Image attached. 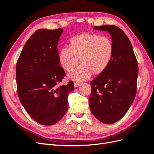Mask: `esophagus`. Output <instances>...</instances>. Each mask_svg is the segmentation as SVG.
Instances as JSON below:
<instances>
[{"label": "esophagus", "instance_id": "34e87169", "mask_svg": "<svg viewBox=\"0 0 154 154\" xmlns=\"http://www.w3.org/2000/svg\"><path fill=\"white\" fill-rule=\"evenodd\" d=\"M80 82H74V87H78L79 85H80Z\"/></svg>", "mask_w": 154, "mask_h": 154}]
</instances>
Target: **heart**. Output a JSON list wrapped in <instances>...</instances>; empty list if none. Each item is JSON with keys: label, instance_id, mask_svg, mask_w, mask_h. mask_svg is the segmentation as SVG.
<instances>
[{"label": "heart", "instance_id": "heart-1", "mask_svg": "<svg viewBox=\"0 0 154 154\" xmlns=\"http://www.w3.org/2000/svg\"><path fill=\"white\" fill-rule=\"evenodd\" d=\"M114 44L109 37L84 32L72 36L69 48L61 49L58 59L62 67L67 72L81 65L76 71L69 74L75 81L85 80L92 74L98 76L108 68L114 55Z\"/></svg>", "mask_w": 154, "mask_h": 154}]
</instances>
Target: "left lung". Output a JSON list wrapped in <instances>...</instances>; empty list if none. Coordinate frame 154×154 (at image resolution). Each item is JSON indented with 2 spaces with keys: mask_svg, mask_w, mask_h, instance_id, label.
<instances>
[{
  "mask_svg": "<svg viewBox=\"0 0 154 154\" xmlns=\"http://www.w3.org/2000/svg\"><path fill=\"white\" fill-rule=\"evenodd\" d=\"M94 29L108 31L114 44L112 60L105 71L91 82L88 99L92 114L105 124L122 119L136 94L138 64L128 36L118 26H94Z\"/></svg>",
  "mask_w": 154,
  "mask_h": 154,
  "instance_id": "1",
  "label": "left lung"
}]
</instances>
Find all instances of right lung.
<instances>
[{"instance_id": "add662e5", "label": "right lung", "mask_w": 154, "mask_h": 154, "mask_svg": "<svg viewBox=\"0 0 154 154\" xmlns=\"http://www.w3.org/2000/svg\"><path fill=\"white\" fill-rule=\"evenodd\" d=\"M63 29L36 31L23 48L16 67L17 92L22 105L35 122L52 125L66 114L74 83L58 87L66 76L60 66L57 45Z\"/></svg>"}]
</instances>
